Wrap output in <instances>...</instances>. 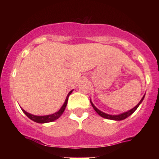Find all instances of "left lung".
<instances>
[{
  "mask_svg": "<svg viewBox=\"0 0 159 159\" xmlns=\"http://www.w3.org/2000/svg\"><path fill=\"white\" fill-rule=\"evenodd\" d=\"M143 98H144V96H143V97L142 98V99L140 100V102L138 103V105H137L136 106L134 107V108L131 109L130 111H127V112L123 113V114H119V115H109V114H105V113L102 112L101 111H99V110H98V109L96 108V107L94 106V105H93V102H91V101H90V103H91V105H92L93 107V108H94V110L96 111V112L97 113V114H98V115H100V116H101L102 117L106 118V119H108V120H124V119H125V118H127L128 116H130L131 114H132L133 113H134V111H136V109L138 108V106H139L140 104L142 102V101H143Z\"/></svg>",
  "mask_w": 159,
  "mask_h": 159,
  "instance_id": "obj_1",
  "label": "left lung"
}]
</instances>
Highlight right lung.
<instances>
[{"label": "right lung", "instance_id": "1", "mask_svg": "<svg viewBox=\"0 0 159 159\" xmlns=\"http://www.w3.org/2000/svg\"><path fill=\"white\" fill-rule=\"evenodd\" d=\"M72 90H71L70 92L69 93L68 96H67L66 98L65 102L63 105V106L61 107V108L60 109V110L58 111L57 112L54 113V114H53L47 115V116H35V115L30 114H29V113L26 112V111H25V110H23L22 108H21V110H22L23 112L25 113V114H26V116H27V117L30 118V120H33V121L36 122V123H49V122L54 121V120H56L57 119H58V118H59L60 116H61V115L63 114V111H64L66 107L67 102H68V98H69V95L71 94V93H72Z\"/></svg>", "mask_w": 159, "mask_h": 159}]
</instances>
